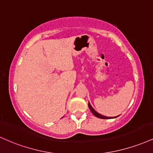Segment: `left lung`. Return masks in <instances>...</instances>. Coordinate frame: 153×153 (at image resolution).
Returning <instances> with one entry per match:
<instances>
[{
	"mask_svg": "<svg viewBox=\"0 0 153 153\" xmlns=\"http://www.w3.org/2000/svg\"><path fill=\"white\" fill-rule=\"evenodd\" d=\"M88 107H89L90 110H91L92 113H93L95 117H99V118H101V119H109V118H115V117H107V116H104V115H100V114H99L98 113H97V112L95 111V110L93 109V108H92V106L91 105V104H90V102H88ZM118 116H119V115H118ZM118 116H117V117H118Z\"/></svg>",
	"mask_w": 153,
	"mask_h": 153,
	"instance_id": "8db88e82",
	"label": "left lung"
}]
</instances>
